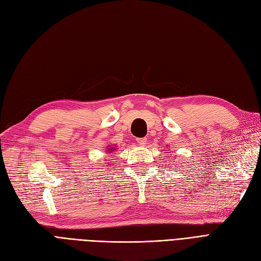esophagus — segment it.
<instances>
[{
	"mask_svg": "<svg viewBox=\"0 0 261 261\" xmlns=\"http://www.w3.org/2000/svg\"><path fill=\"white\" fill-rule=\"evenodd\" d=\"M146 142H147V138H145V137H143V138H137V143H138V145H140V146H144V145L146 144Z\"/></svg>",
	"mask_w": 261,
	"mask_h": 261,
	"instance_id": "1",
	"label": "esophagus"
}]
</instances>
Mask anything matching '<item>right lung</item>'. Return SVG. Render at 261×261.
<instances>
[{
  "mask_svg": "<svg viewBox=\"0 0 261 261\" xmlns=\"http://www.w3.org/2000/svg\"><path fill=\"white\" fill-rule=\"evenodd\" d=\"M110 150H113V148H112V149H110Z\"/></svg>",
  "mask_w": 261,
  "mask_h": 261,
  "instance_id": "right-lung-1",
  "label": "right lung"
}]
</instances>
